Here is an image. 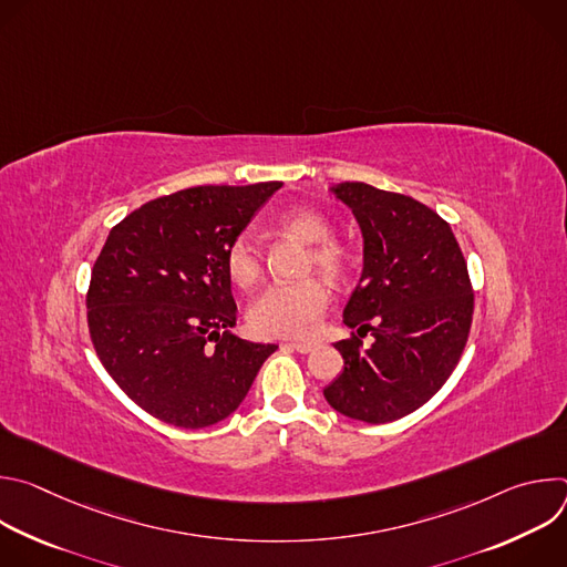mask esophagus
I'll use <instances>...</instances> for the list:
<instances>
[{"label":"esophagus","instance_id":"1","mask_svg":"<svg viewBox=\"0 0 567 567\" xmlns=\"http://www.w3.org/2000/svg\"><path fill=\"white\" fill-rule=\"evenodd\" d=\"M289 348H293V350L300 352V354H307V352H311V350L316 348V343H309V341H293V343H289Z\"/></svg>","mask_w":567,"mask_h":567}]
</instances>
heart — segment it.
<instances>
[{"label": "heart", "instance_id": "1", "mask_svg": "<svg viewBox=\"0 0 567 567\" xmlns=\"http://www.w3.org/2000/svg\"><path fill=\"white\" fill-rule=\"evenodd\" d=\"M278 228L305 241L302 274L318 271L334 282L350 278L354 251L334 237L332 219L316 208L298 206L278 217ZM224 269L239 289H254L265 276V256L251 233H237L224 251ZM330 307V289L316 276L267 287L247 311L249 328L258 337H309Z\"/></svg>", "mask_w": 567, "mask_h": 567}]
</instances>
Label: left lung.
<instances>
[{
  "label": "left lung",
  "mask_w": 567,
  "mask_h": 567,
  "mask_svg": "<svg viewBox=\"0 0 567 567\" xmlns=\"http://www.w3.org/2000/svg\"><path fill=\"white\" fill-rule=\"evenodd\" d=\"M363 233V274L343 322L352 332L334 343L343 372L322 394L346 417L385 424L411 415L455 370L473 320V287L457 239L422 202L363 182L332 188Z\"/></svg>",
  "instance_id": "left-lung-1"
}]
</instances>
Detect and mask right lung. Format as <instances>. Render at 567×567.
<instances>
[{"label":"right lung","mask_w":567,"mask_h":567,"mask_svg":"<svg viewBox=\"0 0 567 567\" xmlns=\"http://www.w3.org/2000/svg\"><path fill=\"white\" fill-rule=\"evenodd\" d=\"M280 186L186 188L110 230L87 289L90 337L110 377L152 417L179 429L221 422L278 350L228 332L237 307L224 251Z\"/></svg>","instance_id":"obj_1"}]
</instances>
